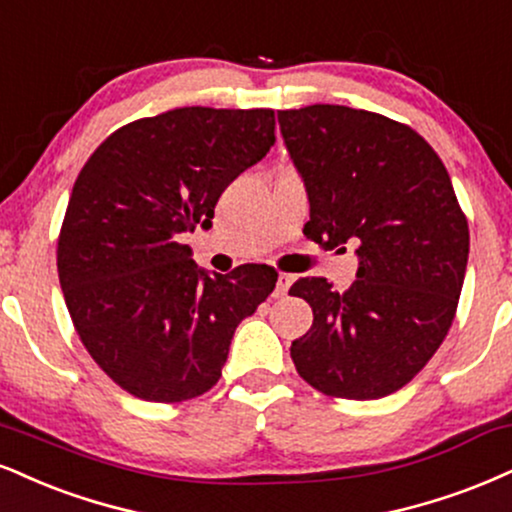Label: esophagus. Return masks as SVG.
<instances>
[{
    "mask_svg": "<svg viewBox=\"0 0 512 512\" xmlns=\"http://www.w3.org/2000/svg\"><path fill=\"white\" fill-rule=\"evenodd\" d=\"M291 283H293L291 274H279V279H276V291H274L276 298H283V295L288 293V288H291Z\"/></svg>",
    "mask_w": 512,
    "mask_h": 512,
    "instance_id": "obj_1",
    "label": "esophagus"
}]
</instances>
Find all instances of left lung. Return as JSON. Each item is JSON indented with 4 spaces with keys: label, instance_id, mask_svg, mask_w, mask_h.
<instances>
[{
    "label": "left lung",
    "instance_id": "8db88e82",
    "mask_svg": "<svg viewBox=\"0 0 512 512\" xmlns=\"http://www.w3.org/2000/svg\"><path fill=\"white\" fill-rule=\"evenodd\" d=\"M279 126L310 200L305 236L360 260L343 293L322 276L291 286L315 315L295 369L326 396L384 398L432 360L463 291L470 231L451 176L420 133L365 109H286Z\"/></svg>",
    "mask_w": 512,
    "mask_h": 512
}]
</instances>
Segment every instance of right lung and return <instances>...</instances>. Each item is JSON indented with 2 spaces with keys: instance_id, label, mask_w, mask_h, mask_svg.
I'll return each instance as SVG.
<instances>
[{
  "instance_id": "1",
  "label": "right lung",
  "mask_w": 512,
  "mask_h": 512,
  "mask_svg": "<svg viewBox=\"0 0 512 512\" xmlns=\"http://www.w3.org/2000/svg\"><path fill=\"white\" fill-rule=\"evenodd\" d=\"M272 109L183 107L92 152L73 186L57 269L80 341L114 384L181 403L217 384L236 326L274 291L267 264L209 274L181 243L212 226L231 181L274 145Z\"/></svg>"
}]
</instances>
